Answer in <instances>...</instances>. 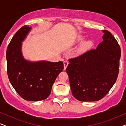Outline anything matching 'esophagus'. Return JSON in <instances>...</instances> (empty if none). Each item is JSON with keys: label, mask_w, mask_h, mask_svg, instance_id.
Wrapping results in <instances>:
<instances>
[{"label": "esophagus", "mask_w": 126, "mask_h": 126, "mask_svg": "<svg viewBox=\"0 0 126 126\" xmlns=\"http://www.w3.org/2000/svg\"><path fill=\"white\" fill-rule=\"evenodd\" d=\"M68 61L65 60V61H63V66H64L63 69L64 70L66 69V68H67V66H68Z\"/></svg>", "instance_id": "1"}]
</instances>
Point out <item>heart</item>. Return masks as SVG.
<instances>
[{"instance_id":"obj_1","label":"heart","mask_w":126,"mask_h":126,"mask_svg":"<svg viewBox=\"0 0 126 126\" xmlns=\"http://www.w3.org/2000/svg\"><path fill=\"white\" fill-rule=\"evenodd\" d=\"M83 39H84L83 37H82V36H79L77 38V42H80L83 41ZM92 45V43L91 41H85V42H84L83 44L81 45L80 49H79V51H78L79 53L82 52V51L85 50L86 49H87L88 48L90 47Z\"/></svg>"}]
</instances>
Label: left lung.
<instances>
[{"instance_id": "8db88e82", "label": "left lung", "mask_w": 126, "mask_h": 126, "mask_svg": "<svg viewBox=\"0 0 126 126\" xmlns=\"http://www.w3.org/2000/svg\"><path fill=\"white\" fill-rule=\"evenodd\" d=\"M103 42L77 57L69 60L68 73L73 96L81 101H98L116 82L119 71L121 50L116 39L103 30Z\"/></svg>"}]
</instances>
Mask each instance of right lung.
Listing matches in <instances>:
<instances>
[{
	"instance_id": "right-lung-1",
	"label": "right lung",
	"mask_w": 126,
	"mask_h": 126,
	"mask_svg": "<svg viewBox=\"0 0 126 126\" xmlns=\"http://www.w3.org/2000/svg\"><path fill=\"white\" fill-rule=\"evenodd\" d=\"M23 26L17 32L6 51L8 79L16 92L27 101H40L50 95L57 77L63 69L62 61L32 62L22 53V42L31 30Z\"/></svg>"
}]
</instances>
